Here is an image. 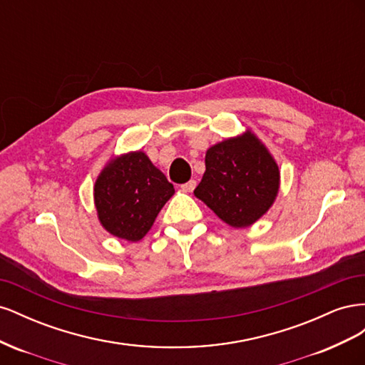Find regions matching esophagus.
Instances as JSON below:
<instances>
[{
  "mask_svg": "<svg viewBox=\"0 0 365 365\" xmlns=\"http://www.w3.org/2000/svg\"><path fill=\"white\" fill-rule=\"evenodd\" d=\"M195 187H196V181L190 180V181H187L185 184H182L181 189H182V192H193Z\"/></svg>",
  "mask_w": 365,
  "mask_h": 365,
  "instance_id": "34e87169",
  "label": "esophagus"
}]
</instances>
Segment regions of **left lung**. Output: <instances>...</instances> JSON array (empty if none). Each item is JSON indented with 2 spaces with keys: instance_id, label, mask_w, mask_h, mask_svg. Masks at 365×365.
Segmentation results:
<instances>
[{
  "instance_id": "1",
  "label": "left lung",
  "mask_w": 365,
  "mask_h": 365,
  "mask_svg": "<svg viewBox=\"0 0 365 365\" xmlns=\"http://www.w3.org/2000/svg\"><path fill=\"white\" fill-rule=\"evenodd\" d=\"M280 170L267 146L247 129L205 153V172L195 196L225 224L245 228L259 220L275 201Z\"/></svg>"
}]
</instances>
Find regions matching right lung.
I'll list each match as a JSON object with an SVG mask.
<instances>
[{
    "instance_id": "1",
    "label": "right lung",
    "mask_w": 365,
    "mask_h": 365,
    "mask_svg": "<svg viewBox=\"0 0 365 365\" xmlns=\"http://www.w3.org/2000/svg\"><path fill=\"white\" fill-rule=\"evenodd\" d=\"M173 193L165 175L145 152L137 150L115 157L105 165L94 184V204L108 233L138 242L148 235Z\"/></svg>"
}]
</instances>
